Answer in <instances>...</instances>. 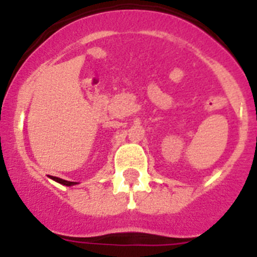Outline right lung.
<instances>
[{
    "mask_svg": "<svg viewBox=\"0 0 257 257\" xmlns=\"http://www.w3.org/2000/svg\"><path fill=\"white\" fill-rule=\"evenodd\" d=\"M52 180H55L56 183L59 184H63V185H67V187H72V185H76V181H67V180H63V179H59V178H52Z\"/></svg>",
    "mask_w": 257,
    "mask_h": 257,
    "instance_id": "1",
    "label": "right lung"
}]
</instances>
